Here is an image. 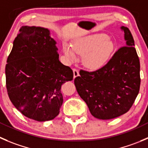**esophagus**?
I'll return each instance as SVG.
<instances>
[{
    "instance_id": "1",
    "label": "esophagus",
    "mask_w": 148,
    "mask_h": 148,
    "mask_svg": "<svg viewBox=\"0 0 148 148\" xmlns=\"http://www.w3.org/2000/svg\"><path fill=\"white\" fill-rule=\"evenodd\" d=\"M73 72H74V78H76V77L79 75V71L77 69H73Z\"/></svg>"
}]
</instances>
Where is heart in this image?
<instances>
[{
  "instance_id": "heart-1",
  "label": "heart",
  "mask_w": 148,
  "mask_h": 148,
  "mask_svg": "<svg viewBox=\"0 0 148 148\" xmlns=\"http://www.w3.org/2000/svg\"><path fill=\"white\" fill-rule=\"evenodd\" d=\"M114 50V41L104 33H97L77 40L73 47L64 45V52L67 56L74 59L77 53L83 56V64L91 70L102 68L109 61Z\"/></svg>"
}]
</instances>
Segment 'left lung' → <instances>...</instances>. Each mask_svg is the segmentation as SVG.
Masks as SVG:
<instances>
[{"label": "left lung", "mask_w": 148, "mask_h": 148, "mask_svg": "<svg viewBox=\"0 0 148 148\" xmlns=\"http://www.w3.org/2000/svg\"><path fill=\"white\" fill-rule=\"evenodd\" d=\"M124 32L126 45L115 52L100 69H81L74 84L92 115L108 120L128 112L140 91V60L134 41L127 27Z\"/></svg>", "instance_id": "left-lung-1"}]
</instances>
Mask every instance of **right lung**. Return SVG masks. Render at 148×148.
<instances>
[{
  "label": "right lung",
  "mask_w": 148,
  "mask_h": 148,
  "mask_svg": "<svg viewBox=\"0 0 148 148\" xmlns=\"http://www.w3.org/2000/svg\"><path fill=\"white\" fill-rule=\"evenodd\" d=\"M56 42L48 29L24 26L14 41L5 66V84L14 106L38 121L59 114L61 85L71 81V68L60 62Z\"/></svg>",
  "instance_id": "obj_1"
}]
</instances>
